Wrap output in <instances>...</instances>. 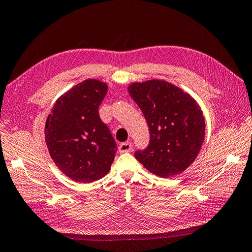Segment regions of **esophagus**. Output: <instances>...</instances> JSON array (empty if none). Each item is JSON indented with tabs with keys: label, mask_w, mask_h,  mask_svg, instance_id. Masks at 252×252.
Instances as JSON below:
<instances>
[{
	"label": "esophagus",
	"mask_w": 252,
	"mask_h": 252,
	"mask_svg": "<svg viewBox=\"0 0 252 252\" xmlns=\"http://www.w3.org/2000/svg\"><path fill=\"white\" fill-rule=\"evenodd\" d=\"M131 142L127 141V142H123V144L120 145V153H129V151L131 150Z\"/></svg>",
	"instance_id": "1"
}]
</instances>
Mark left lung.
Wrapping results in <instances>:
<instances>
[{"label":"left lung","instance_id":"1","mask_svg":"<svg viewBox=\"0 0 252 252\" xmlns=\"http://www.w3.org/2000/svg\"><path fill=\"white\" fill-rule=\"evenodd\" d=\"M149 128L146 149L136 159L160 178H169L193 163L205 135V121L195 99L162 80L132 83L128 88Z\"/></svg>","mask_w":252,"mask_h":252}]
</instances>
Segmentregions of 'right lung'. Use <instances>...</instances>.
Masks as SVG:
<instances>
[{
  "label": "right lung",
  "instance_id": "obj_1",
  "mask_svg": "<svg viewBox=\"0 0 252 252\" xmlns=\"http://www.w3.org/2000/svg\"><path fill=\"white\" fill-rule=\"evenodd\" d=\"M106 92L105 83L85 80L60 96L47 118L45 139L51 159L75 182L103 178L115 158L116 142L98 114Z\"/></svg>",
  "mask_w": 252,
  "mask_h": 252
}]
</instances>
